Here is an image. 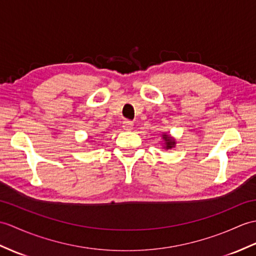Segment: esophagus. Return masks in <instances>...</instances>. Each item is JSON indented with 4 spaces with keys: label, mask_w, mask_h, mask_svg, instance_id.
Instances as JSON below:
<instances>
[{
    "label": "esophagus",
    "mask_w": 256,
    "mask_h": 256,
    "mask_svg": "<svg viewBox=\"0 0 256 256\" xmlns=\"http://www.w3.org/2000/svg\"><path fill=\"white\" fill-rule=\"evenodd\" d=\"M122 126H123V128H124V130H130L133 128L134 123H133L132 121H130V120H126V121H123Z\"/></svg>",
    "instance_id": "1"
}]
</instances>
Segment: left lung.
Instances as JSON below:
<instances>
[{"label":"left lung","instance_id":"left-lung-1","mask_svg":"<svg viewBox=\"0 0 256 256\" xmlns=\"http://www.w3.org/2000/svg\"><path fill=\"white\" fill-rule=\"evenodd\" d=\"M162 138L164 140V144H162L164 150H171V148H174L176 147V138H172L171 135H169L167 133H162Z\"/></svg>","mask_w":256,"mask_h":256}]
</instances>
